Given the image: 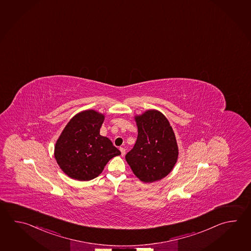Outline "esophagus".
<instances>
[{
	"label": "esophagus",
	"instance_id": "34e87169",
	"mask_svg": "<svg viewBox=\"0 0 251 251\" xmlns=\"http://www.w3.org/2000/svg\"><path fill=\"white\" fill-rule=\"evenodd\" d=\"M120 150H121V153H122V155H124L125 154V152H126V150L125 149H123V148H120Z\"/></svg>",
	"mask_w": 251,
	"mask_h": 251
}]
</instances>
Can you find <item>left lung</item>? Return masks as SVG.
<instances>
[{"label": "left lung", "instance_id": "8db88e82", "mask_svg": "<svg viewBox=\"0 0 251 251\" xmlns=\"http://www.w3.org/2000/svg\"><path fill=\"white\" fill-rule=\"evenodd\" d=\"M138 138L125 158L134 174L144 182L163 179L174 168L178 147L168 120L158 111L136 117Z\"/></svg>", "mask_w": 251, "mask_h": 251}]
</instances>
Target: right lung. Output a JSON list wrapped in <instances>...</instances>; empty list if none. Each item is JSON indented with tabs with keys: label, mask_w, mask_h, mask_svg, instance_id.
I'll return each instance as SVG.
<instances>
[{
	"label": "right lung",
	"mask_w": 251,
	"mask_h": 251,
	"mask_svg": "<svg viewBox=\"0 0 251 251\" xmlns=\"http://www.w3.org/2000/svg\"><path fill=\"white\" fill-rule=\"evenodd\" d=\"M103 119L102 114L93 110L77 113L57 140V164L72 179H95L110 159L121 154L109 138L100 135Z\"/></svg>",
	"instance_id": "add662e5"
}]
</instances>
